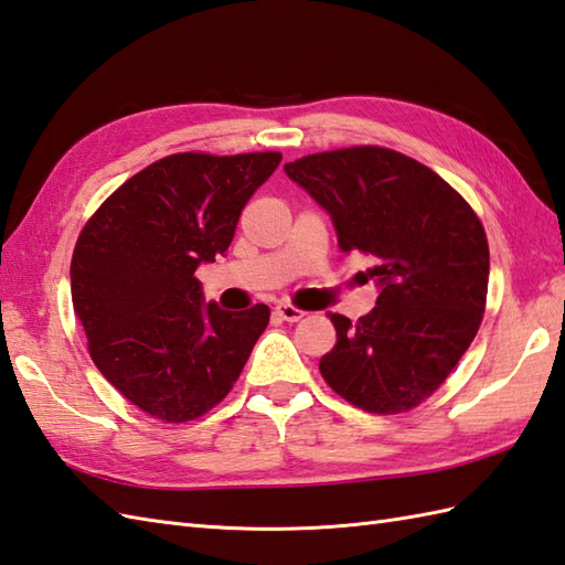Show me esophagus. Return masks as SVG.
<instances>
[{
    "instance_id": "34e87169",
    "label": "esophagus",
    "mask_w": 565,
    "mask_h": 565,
    "mask_svg": "<svg viewBox=\"0 0 565 565\" xmlns=\"http://www.w3.org/2000/svg\"><path fill=\"white\" fill-rule=\"evenodd\" d=\"M275 315H278L282 321H299V319H305V315L307 311L305 309H299V307H295V305H285V302H280L278 307H275Z\"/></svg>"
}]
</instances>
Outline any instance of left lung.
I'll list each match as a JSON object with an SVG mask.
<instances>
[{"mask_svg":"<svg viewBox=\"0 0 565 565\" xmlns=\"http://www.w3.org/2000/svg\"><path fill=\"white\" fill-rule=\"evenodd\" d=\"M285 173L329 212L343 254L370 256L380 297L355 323L329 315L319 362L338 396L377 416L430 398L483 321L488 239L473 207L420 161L377 145L307 154Z\"/></svg>","mask_w":565,"mask_h":565,"instance_id":"left-lung-1","label":"left lung"}]
</instances>
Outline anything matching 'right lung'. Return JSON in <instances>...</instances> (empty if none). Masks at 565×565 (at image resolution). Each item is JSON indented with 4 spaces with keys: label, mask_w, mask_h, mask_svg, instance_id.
Listing matches in <instances>:
<instances>
[{
    "label": "right lung",
    "mask_w": 565,
    "mask_h": 565,
    "mask_svg": "<svg viewBox=\"0 0 565 565\" xmlns=\"http://www.w3.org/2000/svg\"><path fill=\"white\" fill-rule=\"evenodd\" d=\"M280 152H179L116 188L79 232L72 305L104 377L164 423L205 416L232 392L270 309L203 305L195 268L234 239Z\"/></svg>",
    "instance_id": "1"
}]
</instances>
